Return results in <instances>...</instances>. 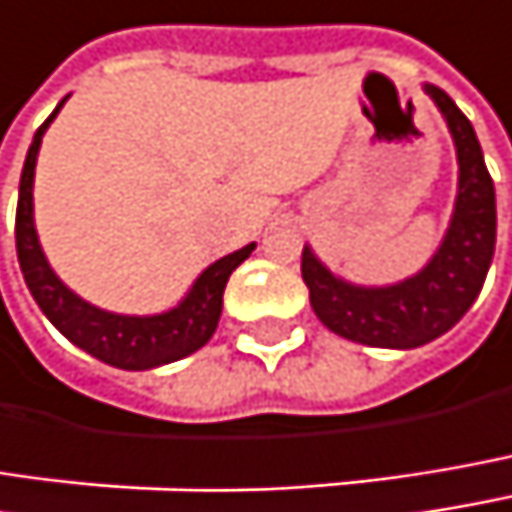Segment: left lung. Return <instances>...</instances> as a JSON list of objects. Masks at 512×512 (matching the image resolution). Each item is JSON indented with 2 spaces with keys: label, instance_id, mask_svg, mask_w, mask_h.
I'll list each match as a JSON object with an SVG mask.
<instances>
[{
  "label": "left lung",
  "instance_id": "8db88e82",
  "mask_svg": "<svg viewBox=\"0 0 512 512\" xmlns=\"http://www.w3.org/2000/svg\"><path fill=\"white\" fill-rule=\"evenodd\" d=\"M457 146L460 187L454 216L431 263L393 287H354L331 275L304 246L302 278L313 313L351 343L378 349H416L454 328L478 299L495 252V187L472 122L451 96L428 84Z\"/></svg>",
  "mask_w": 512,
  "mask_h": 512
}]
</instances>
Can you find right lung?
<instances>
[{
    "mask_svg": "<svg viewBox=\"0 0 512 512\" xmlns=\"http://www.w3.org/2000/svg\"><path fill=\"white\" fill-rule=\"evenodd\" d=\"M64 102L55 108V114L46 119L25 155L23 178H20V202H17V257L23 269L25 284L46 313V319L78 349L93 354L96 360L117 366V369H155L163 363L181 360L193 351H199L216 331L219 313H222V293L228 284V275L255 252V243L225 255L210 263L208 269L196 278L187 299L158 316H119L99 310L84 299H78L70 287L52 272L46 255L37 243L34 231V205H31V187H34V163L40 152V140L49 128V122L58 117Z\"/></svg>",
    "mask_w": 512,
    "mask_h": 512,
    "instance_id": "1",
    "label": "right lung"
}]
</instances>
